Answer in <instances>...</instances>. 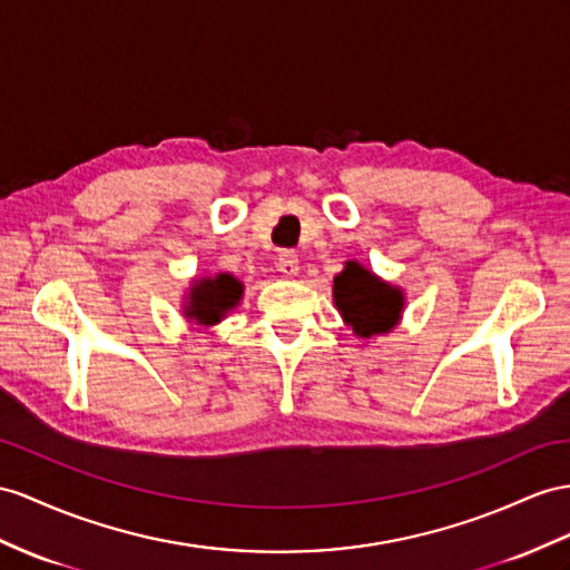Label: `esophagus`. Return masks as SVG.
I'll list each match as a JSON object with an SVG mask.
<instances>
[{
    "label": "esophagus",
    "mask_w": 570,
    "mask_h": 570,
    "mask_svg": "<svg viewBox=\"0 0 570 570\" xmlns=\"http://www.w3.org/2000/svg\"><path fill=\"white\" fill-rule=\"evenodd\" d=\"M276 267L284 276H296L298 274V255L294 250H282L276 257Z\"/></svg>",
    "instance_id": "34e87169"
}]
</instances>
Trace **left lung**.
<instances>
[{"mask_svg":"<svg viewBox=\"0 0 570 570\" xmlns=\"http://www.w3.org/2000/svg\"><path fill=\"white\" fill-rule=\"evenodd\" d=\"M332 296L344 323L363 340L387 334L400 323L404 311L402 288L383 282L356 259L346 262L344 269L334 276Z\"/></svg>","mask_w":570,"mask_h":570,"instance_id":"left-lung-1","label":"left lung"}]
</instances>
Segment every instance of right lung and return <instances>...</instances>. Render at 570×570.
<instances>
[{"label":"right lung","instance_id":"right-lung-1","mask_svg":"<svg viewBox=\"0 0 570 570\" xmlns=\"http://www.w3.org/2000/svg\"><path fill=\"white\" fill-rule=\"evenodd\" d=\"M243 298V284L233 274L218 272L214 276H202L189 286L185 317L195 320L197 325L212 327L222 323L226 313H230Z\"/></svg>","mask_w":570,"mask_h":570}]
</instances>
